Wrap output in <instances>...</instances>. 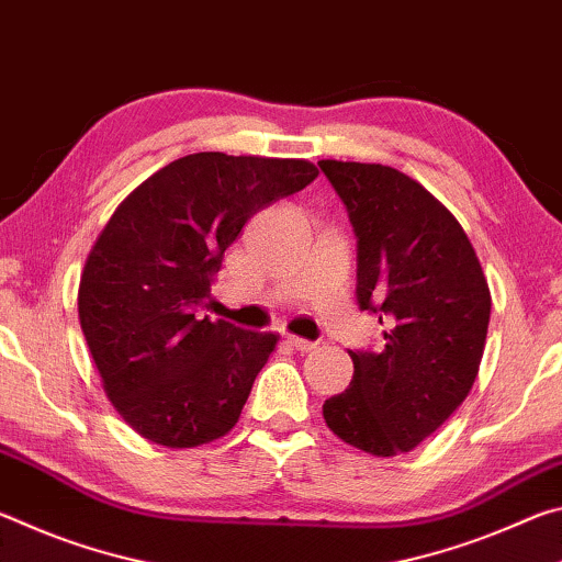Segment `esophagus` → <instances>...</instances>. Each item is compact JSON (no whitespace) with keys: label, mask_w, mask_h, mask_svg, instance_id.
I'll use <instances>...</instances> for the list:
<instances>
[{"label":"esophagus","mask_w":562,"mask_h":562,"mask_svg":"<svg viewBox=\"0 0 562 562\" xmlns=\"http://www.w3.org/2000/svg\"><path fill=\"white\" fill-rule=\"evenodd\" d=\"M288 345H290L292 349H297V351H312V349H317V341H310V339H302V337H294V335H288Z\"/></svg>","instance_id":"1"}]
</instances>
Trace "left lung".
I'll use <instances>...</instances> for the list:
<instances>
[{
  "label": "left lung",
  "mask_w": 562,
  "mask_h": 562,
  "mask_svg": "<svg viewBox=\"0 0 562 562\" xmlns=\"http://www.w3.org/2000/svg\"><path fill=\"white\" fill-rule=\"evenodd\" d=\"M357 235V302L386 322L382 351L349 349L355 376L322 406L341 441L412 451L469 396L491 292L459 221L396 168L319 160Z\"/></svg>",
  "instance_id": "1"
}]
</instances>
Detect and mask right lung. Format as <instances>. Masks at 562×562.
I'll list each match as a JSON object with an SVG mask.
<instances>
[{
  "mask_svg": "<svg viewBox=\"0 0 562 562\" xmlns=\"http://www.w3.org/2000/svg\"><path fill=\"white\" fill-rule=\"evenodd\" d=\"M317 176L307 160L193 154L140 183L103 227L79 319L113 408L144 439L190 449L237 424L278 335L198 310L245 223Z\"/></svg>",
  "mask_w": 562,
  "mask_h": 562,
  "instance_id": "add662e5",
  "label": "right lung"
}]
</instances>
